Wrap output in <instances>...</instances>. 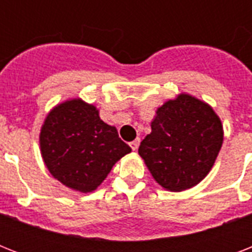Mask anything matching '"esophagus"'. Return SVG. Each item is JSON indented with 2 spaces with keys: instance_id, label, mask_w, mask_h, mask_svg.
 <instances>
[{
  "instance_id": "esophagus-1",
  "label": "esophagus",
  "mask_w": 252,
  "mask_h": 252,
  "mask_svg": "<svg viewBox=\"0 0 252 252\" xmlns=\"http://www.w3.org/2000/svg\"><path fill=\"white\" fill-rule=\"evenodd\" d=\"M130 148H132V150H137L138 149V145H140V138H136L134 141L129 142Z\"/></svg>"
}]
</instances>
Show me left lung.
I'll return each mask as SVG.
<instances>
[{
    "mask_svg": "<svg viewBox=\"0 0 252 252\" xmlns=\"http://www.w3.org/2000/svg\"><path fill=\"white\" fill-rule=\"evenodd\" d=\"M222 141V126L215 111L182 94L158 108L152 133L141 141L138 154L162 187L179 192L207 176Z\"/></svg>",
    "mask_w": 252,
    "mask_h": 252,
    "instance_id": "left-lung-1",
    "label": "left lung"
}]
</instances>
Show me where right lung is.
Instances as JSON below:
<instances>
[{
  "label": "right lung",
  "instance_id": "1",
  "mask_svg": "<svg viewBox=\"0 0 252 252\" xmlns=\"http://www.w3.org/2000/svg\"><path fill=\"white\" fill-rule=\"evenodd\" d=\"M45 166L66 187L91 192L112 166L130 153L118 130L100 120L96 108L80 99L55 107L40 132Z\"/></svg>",
  "mask_w": 252,
  "mask_h": 252
}]
</instances>
